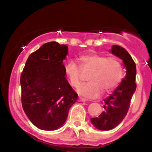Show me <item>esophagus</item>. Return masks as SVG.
Returning a JSON list of instances; mask_svg holds the SVG:
<instances>
[{"label":"esophagus","mask_w":152,"mask_h":152,"mask_svg":"<svg viewBox=\"0 0 152 152\" xmlns=\"http://www.w3.org/2000/svg\"><path fill=\"white\" fill-rule=\"evenodd\" d=\"M78 101H79V102H86V99L84 98H82V97H79V98H78Z\"/></svg>","instance_id":"1"}]
</instances>
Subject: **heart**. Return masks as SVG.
<instances>
[{
	"label": "heart",
	"mask_w": 152,
	"mask_h": 152,
	"mask_svg": "<svg viewBox=\"0 0 152 152\" xmlns=\"http://www.w3.org/2000/svg\"><path fill=\"white\" fill-rule=\"evenodd\" d=\"M66 64L64 74L73 87L81 83L82 73H89L88 83L80 86L77 91L88 98L98 97L103 91L109 92L114 89L121 81L124 76L123 67L117 58L106 57L102 54L91 53L82 55Z\"/></svg>",
	"instance_id": "heart-1"
}]
</instances>
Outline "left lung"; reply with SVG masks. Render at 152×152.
Listing matches in <instances>:
<instances>
[{
  "label": "left lung",
  "instance_id": "obj_1",
  "mask_svg": "<svg viewBox=\"0 0 152 152\" xmlns=\"http://www.w3.org/2000/svg\"><path fill=\"white\" fill-rule=\"evenodd\" d=\"M111 52L121 59L126 74L113 93L104 100V111L98 117L91 118L94 126L102 131L112 129L121 123L128 112L131 99L137 88L136 64L129 53L116 45L112 46Z\"/></svg>",
  "mask_w": 152,
  "mask_h": 152
}]
</instances>
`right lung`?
<instances>
[{
  "label": "right lung",
  "mask_w": 152,
  "mask_h": 152,
  "mask_svg": "<svg viewBox=\"0 0 152 152\" xmlns=\"http://www.w3.org/2000/svg\"><path fill=\"white\" fill-rule=\"evenodd\" d=\"M68 46L56 41L43 44L31 54L20 75L24 112L41 130L58 129L67 118L78 94L66 79L63 60Z\"/></svg>",
  "instance_id": "obj_1"
}]
</instances>
